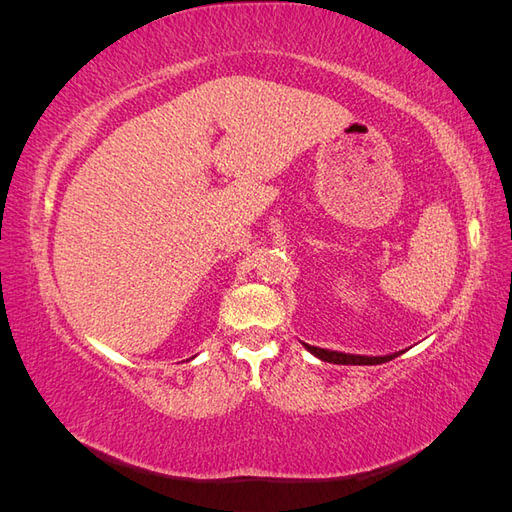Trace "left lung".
I'll return each mask as SVG.
<instances>
[{"label": "left lung", "instance_id": "8db88e82", "mask_svg": "<svg viewBox=\"0 0 512 512\" xmlns=\"http://www.w3.org/2000/svg\"><path fill=\"white\" fill-rule=\"evenodd\" d=\"M309 352L318 359L327 361V363H335V365H380L395 359L399 354H391V356H359V354H344V352H333V350H324V348H316V346H307L303 344Z\"/></svg>", "mask_w": 512, "mask_h": 512}]
</instances>
